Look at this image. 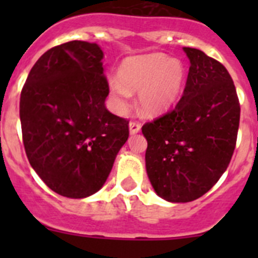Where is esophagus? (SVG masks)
Segmentation results:
<instances>
[{
    "mask_svg": "<svg viewBox=\"0 0 258 258\" xmlns=\"http://www.w3.org/2000/svg\"><path fill=\"white\" fill-rule=\"evenodd\" d=\"M128 128H130V134L136 135L141 131V123H139V122H130Z\"/></svg>",
    "mask_w": 258,
    "mask_h": 258,
    "instance_id": "obj_1",
    "label": "esophagus"
}]
</instances>
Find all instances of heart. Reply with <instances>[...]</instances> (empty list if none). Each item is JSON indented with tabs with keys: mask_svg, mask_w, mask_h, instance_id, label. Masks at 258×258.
<instances>
[{
	"mask_svg": "<svg viewBox=\"0 0 258 258\" xmlns=\"http://www.w3.org/2000/svg\"><path fill=\"white\" fill-rule=\"evenodd\" d=\"M118 80L108 83L110 97L117 111L126 110L131 92H137L141 111L156 116L167 110L178 98L186 79V70L179 59L163 53L130 57L118 69Z\"/></svg>",
	"mask_w": 258,
	"mask_h": 258,
	"instance_id": "b5f03b06",
	"label": "heart"
}]
</instances>
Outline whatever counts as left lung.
Listing matches in <instances>:
<instances>
[{
  "label": "left lung",
  "instance_id": "1",
  "mask_svg": "<svg viewBox=\"0 0 258 258\" xmlns=\"http://www.w3.org/2000/svg\"><path fill=\"white\" fill-rule=\"evenodd\" d=\"M183 51L189 70L181 100L142 127L148 179L161 199L173 204L212 188L230 163L240 124L237 93L225 66L197 48Z\"/></svg>",
  "mask_w": 258,
  "mask_h": 258
}]
</instances>
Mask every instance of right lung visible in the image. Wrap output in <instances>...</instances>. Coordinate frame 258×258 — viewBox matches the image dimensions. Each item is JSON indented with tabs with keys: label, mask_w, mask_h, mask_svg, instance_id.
Segmentation results:
<instances>
[{
	"label": "right lung",
	"mask_w": 258,
	"mask_h": 258,
	"mask_svg": "<svg viewBox=\"0 0 258 258\" xmlns=\"http://www.w3.org/2000/svg\"><path fill=\"white\" fill-rule=\"evenodd\" d=\"M103 51L70 41L48 49L31 69L20 98L30 165L61 196L85 199L102 188L128 139V121L106 108Z\"/></svg>",
	"instance_id": "1"
}]
</instances>
